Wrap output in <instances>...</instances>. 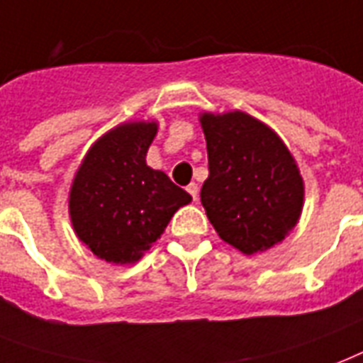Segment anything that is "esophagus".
Here are the masks:
<instances>
[{"label":"esophagus","mask_w":363,"mask_h":363,"mask_svg":"<svg viewBox=\"0 0 363 363\" xmlns=\"http://www.w3.org/2000/svg\"><path fill=\"white\" fill-rule=\"evenodd\" d=\"M186 190L188 194L192 196V200L198 201V196H200V188H198V184H196V182H190V184L186 186Z\"/></svg>","instance_id":"esophagus-1"}]
</instances>
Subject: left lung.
<instances>
[{
    "label": "left lung",
    "mask_w": 363,
    "mask_h": 363,
    "mask_svg": "<svg viewBox=\"0 0 363 363\" xmlns=\"http://www.w3.org/2000/svg\"><path fill=\"white\" fill-rule=\"evenodd\" d=\"M200 123L209 160L201 206L220 240L243 255L284 242L304 206V181L286 143L242 110L203 112Z\"/></svg>",
    "instance_id": "left-lung-1"
}]
</instances>
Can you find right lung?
<instances>
[{
    "label": "right lung",
    "mask_w": 363,
    "mask_h": 363,
    "mask_svg": "<svg viewBox=\"0 0 363 363\" xmlns=\"http://www.w3.org/2000/svg\"><path fill=\"white\" fill-rule=\"evenodd\" d=\"M156 121H125L96 138L79 163L68 213L77 240L112 264L143 259L192 196L146 165Z\"/></svg>",
    "instance_id": "add662e5"
}]
</instances>
